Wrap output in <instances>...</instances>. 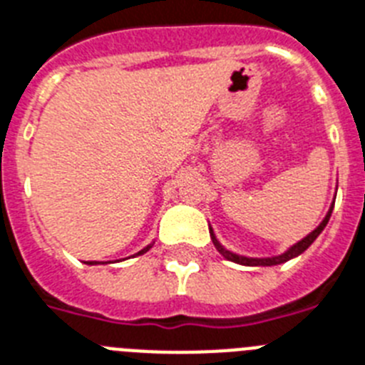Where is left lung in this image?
I'll use <instances>...</instances> for the list:
<instances>
[{"instance_id":"1","label":"left lung","mask_w":365,"mask_h":365,"mask_svg":"<svg viewBox=\"0 0 365 365\" xmlns=\"http://www.w3.org/2000/svg\"><path fill=\"white\" fill-rule=\"evenodd\" d=\"M332 210H334V202H332V206H330L329 213L324 215V219L321 220V225L317 226L314 232H310V234L306 235L304 240H301L299 243H295L293 247H289V249H287L284 254H278V256H271V258H247V256H240V254L230 252V250H226L225 247H222V245L217 241L215 234H213V230H211V228H210V235H211V241H213V245L217 247V250H219V252L222 254L226 259H230V262L240 263V265H249V267H271V265H280V263H286L287 259L297 258L299 254L304 252V250L308 249V247H310V245L314 243L315 240H317V235L323 232L324 226L329 225V219H330V215H332Z\"/></svg>"}]
</instances>
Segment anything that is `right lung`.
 <instances>
[{
  "label": "right lung",
  "mask_w": 365,
  "mask_h": 365,
  "mask_svg": "<svg viewBox=\"0 0 365 365\" xmlns=\"http://www.w3.org/2000/svg\"><path fill=\"white\" fill-rule=\"evenodd\" d=\"M152 249V245H148V247H145V249L143 250H139V252L135 254V256H140V254H145V252H148V250ZM94 263H98V262H88V265H94Z\"/></svg>",
  "instance_id": "obj_1"
}]
</instances>
